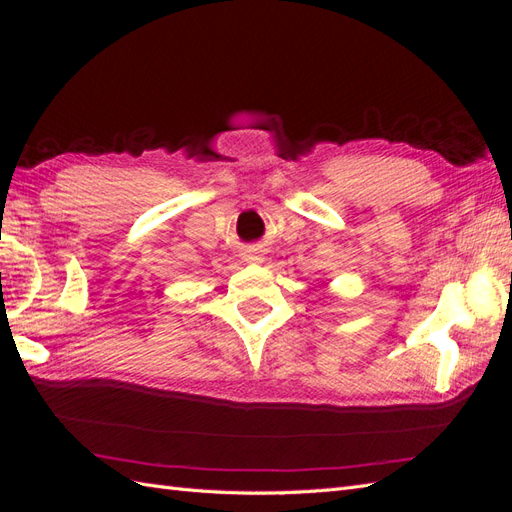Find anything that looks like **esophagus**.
<instances>
[{
    "mask_svg": "<svg viewBox=\"0 0 512 512\" xmlns=\"http://www.w3.org/2000/svg\"><path fill=\"white\" fill-rule=\"evenodd\" d=\"M245 260H247V262H258V260H262V250H260V247H250V250L245 252Z\"/></svg>",
    "mask_w": 512,
    "mask_h": 512,
    "instance_id": "esophagus-1",
    "label": "esophagus"
}]
</instances>
